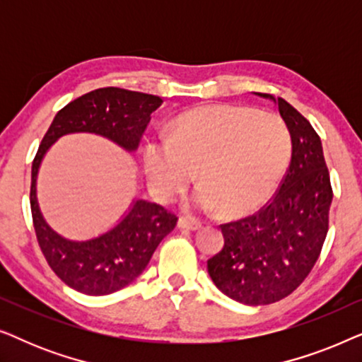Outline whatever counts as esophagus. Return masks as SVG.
Instances as JSON below:
<instances>
[{
	"label": "esophagus",
	"mask_w": 362,
	"mask_h": 362,
	"mask_svg": "<svg viewBox=\"0 0 362 362\" xmlns=\"http://www.w3.org/2000/svg\"><path fill=\"white\" fill-rule=\"evenodd\" d=\"M177 227H180V229H186V230H199L201 224L192 219H187V217H180V221H177Z\"/></svg>",
	"instance_id": "esophagus-1"
}]
</instances>
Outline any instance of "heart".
Listing matches in <instances>:
<instances>
[{
    "instance_id": "1",
    "label": "heart",
    "mask_w": 362,
    "mask_h": 362,
    "mask_svg": "<svg viewBox=\"0 0 362 362\" xmlns=\"http://www.w3.org/2000/svg\"><path fill=\"white\" fill-rule=\"evenodd\" d=\"M291 156L284 118L254 107L204 105L181 113L170 136L146 141L143 163L155 194L171 199L192 181L186 207L239 217L270 199Z\"/></svg>"
}]
</instances>
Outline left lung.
I'll return each instance as SVG.
<instances>
[{
  "label": "left lung",
  "mask_w": 362,
  "mask_h": 362,
  "mask_svg": "<svg viewBox=\"0 0 362 362\" xmlns=\"http://www.w3.org/2000/svg\"><path fill=\"white\" fill-rule=\"evenodd\" d=\"M255 95L279 105L288 125V171L270 204L255 216L221 226L224 249L207 260L217 288L250 306L285 298L308 276L328 234L333 201L323 146L310 122L284 98Z\"/></svg>",
  "instance_id": "1"
}]
</instances>
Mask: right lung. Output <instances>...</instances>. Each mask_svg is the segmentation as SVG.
<instances>
[{"instance_id":"right-lung-1","label":"right lung","mask_w":362,"mask_h":362,"mask_svg":"<svg viewBox=\"0 0 362 362\" xmlns=\"http://www.w3.org/2000/svg\"><path fill=\"white\" fill-rule=\"evenodd\" d=\"M161 103L156 95L117 87L88 92L57 112L34 158L31 212L39 247L59 279L81 293L110 295L136 280L160 242L175 229L177 217L156 202L136 197L122 219L100 235L66 239L47 224L39 207V168L54 143L72 133H93L135 153L151 113Z\"/></svg>"}]
</instances>
